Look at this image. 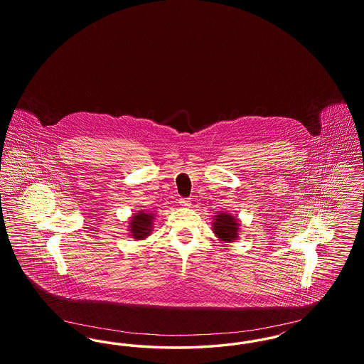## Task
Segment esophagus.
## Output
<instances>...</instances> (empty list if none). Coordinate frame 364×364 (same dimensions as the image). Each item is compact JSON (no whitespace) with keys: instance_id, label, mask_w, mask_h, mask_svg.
Listing matches in <instances>:
<instances>
[{"instance_id":"obj_1","label":"esophagus","mask_w":364,"mask_h":364,"mask_svg":"<svg viewBox=\"0 0 364 364\" xmlns=\"http://www.w3.org/2000/svg\"><path fill=\"white\" fill-rule=\"evenodd\" d=\"M183 208H190L191 206V200L190 199H180V202H178Z\"/></svg>"}]
</instances>
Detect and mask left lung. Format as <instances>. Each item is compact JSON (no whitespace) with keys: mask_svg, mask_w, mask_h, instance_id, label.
Masks as SVG:
<instances>
[{"mask_svg":"<svg viewBox=\"0 0 364 364\" xmlns=\"http://www.w3.org/2000/svg\"><path fill=\"white\" fill-rule=\"evenodd\" d=\"M211 226L215 237H218L221 242H232L239 237L240 220L229 213L218 211V214H215L213 218Z\"/></svg>","mask_w":364,"mask_h":364,"instance_id":"1","label":"left lung"}]
</instances>
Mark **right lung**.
Listing matches in <instances>:
<instances>
[{"label": "right lung", "mask_w": 364, "mask_h": 364, "mask_svg": "<svg viewBox=\"0 0 364 364\" xmlns=\"http://www.w3.org/2000/svg\"><path fill=\"white\" fill-rule=\"evenodd\" d=\"M154 217V213L139 210L138 213H135L128 221L129 236L135 240H144L146 237H149L153 232Z\"/></svg>", "instance_id": "right-lung-1"}]
</instances>
